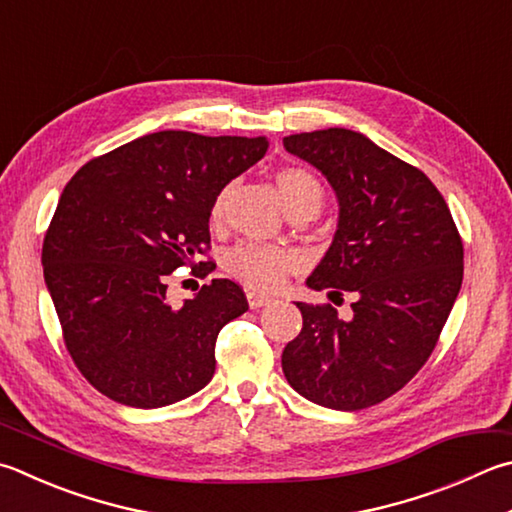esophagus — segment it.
<instances>
[{
  "mask_svg": "<svg viewBox=\"0 0 512 512\" xmlns=\"http://www.w3.org/2000/svg\"><path fill=\"white\" fill-rule=\"evenodd\" d=\"M246 297H248L250 309H262V306H266L268 302H271V297L264 295V293H257V291H248Z\"/></svg>",
  "mask_w": 512,
  "mask_h": 512,
  "instance_id": "esophagus-1",
  "label": "esophagus"
}]
</instances>
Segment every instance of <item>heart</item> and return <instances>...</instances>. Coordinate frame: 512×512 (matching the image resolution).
Listing matches in <instances>:
<instances>
[{
    "instance_id": "b5f03b06",
    "label": "heart",
    "mask_w": 512,
    "mask_h": 512,
    "mask_svg": "<svg viewBox=\"0 0 512 512\" xmlns=\"http://www.w3.org/2000/svg\"><path fill=\"white\" fill-rule=\"evenodd\" d=\"M275 183L282 194L288 215H295V212H313V215H318L324 203V190L309 170H304V167H282L275 174ZM230 192L232 185L221 190L215 203H212V226L224 224ZM293 264L295 257L288 250L259 244H239L230 248V253L226 255L228 273L246 286L257 288V291H271V288L284 280V275L291 271Z\"/></svg>"
}]
</instances>
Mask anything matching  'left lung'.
<instances>
[{
    "instance_id": "obj_1",
    "label": "left lung",
    "mask_w": 512,
    "mask_h": 512,
    "mask_svg": "<svg viewBox=\"0 0 512 512\" xmlns=\"http://www.w3.org/2000/svg\"><path fill=\"white\" fill-rule=\"evenodd\" d=\"M336 192L338 228L306 286L353 295L351 318L295 302L302 331L282 353L297 394L340 412L385 401L430 358L463 280V244L427 176L345 127L284 138Z\"/></svg>"
}]
</instances>
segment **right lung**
Here are the masks:
<instances>
[{"label": "right lung", "instance_id": "1", "mask_svg": "<svg viewBox=\"0 0 512 512\" xmlns=\"http://www.w3.org/2000/svg\"><path fill=\"white\" fill-rule=\"evenodd\" d=\"M266 150V136L165 129L98 156L67 183L44 237V282L64 345L100 394L154 410L210 383L219 331L248 311L246 295L212 280L174 306L165 282L197 266L212 203Z\"/></svg>", "mask_w": 512, "mask_h": 512}]
</instances>
